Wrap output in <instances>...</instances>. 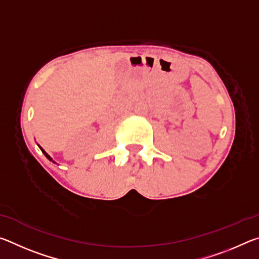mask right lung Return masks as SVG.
Returning <instances> with one entry per match:
<instances>
[{
	"label": "right lung",
	"instance_id": "right-lung-1",
	"mask_svg": "<svg viewBox=\"0 0 259 259\" xmlns=\"http://www.w3.org/2000/svg\"><path fill=\"white\" fill-rule=\"evenodd\" d=\"M41 150H42V148H41ZM42 152H43V153H45V155H46V156H47V157H48V159H49V160H50V161H52V159H51V157H50V156H49V155H48V154H47V153H46V152H45V151H43V150H42Z\"/></svg>",
	"mask_w": 259,
	"mask_h": 259
}]
</instances>
